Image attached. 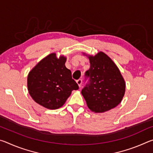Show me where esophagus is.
Returning a JSON list of instances; mask_svg holds the SVG:
<instances>
[{"instance_id":"esophagus-1","label":"esophagus","mask_w":153,"mask_h":153,"mask_svg":"<svg viewBox=\"0 0 153 153\" xmlns=\"http://www.w3.org/2000/svg\"><path fill=\"white\" fill-rule=\"evenodd\" d=\"M77 84H78L79 87L80 88L82 86V80L81 79H79L78 80H77Z\"/></svg>"}]
</instances>
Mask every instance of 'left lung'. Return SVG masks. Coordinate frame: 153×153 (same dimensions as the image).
Segmentation results:
<instances>
[{
	"label": "left lung",
	"instance_id": "left-lung-1",
	"mask_svg": "<svg viewBox=\"0 0 153 153\" xmlns=\"http://www.w3.org/2000/svg\"><path fill=\"white\" fill-rule=\"evenodd\" d=\"M88 56L90 67L86 72L89 84L82 90L88 107L94 113H104L121 102L126 92V82L120 69L109 56L100 51Z\"/></svg>",
	"mask_w": 153,
	"mask_h": 153
}]
</instances>
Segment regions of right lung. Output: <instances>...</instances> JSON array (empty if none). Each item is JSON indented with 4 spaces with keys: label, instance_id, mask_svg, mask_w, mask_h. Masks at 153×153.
Returning a JSON list of instances; mask_svg holds the SVG:
<instances>
[{
    "label": "right lung",
    "instance_id": "1",
    "mask_svg": "<svg viewBox=\"0 0 153 153\" xmlns=\"http://www.w3.org/2000/svg\"><path fill=\"white\" fill-rule=\"evenodd\" d=\"M66 56L51 53L42 59L27 76V90L34 101L48 109L61 107L74 90H78L71 72L65 67Z\"/></svg>",
    "mask_w": 153,
    "mask_h": 153
}]
</instances>
